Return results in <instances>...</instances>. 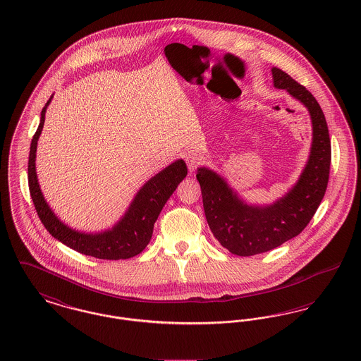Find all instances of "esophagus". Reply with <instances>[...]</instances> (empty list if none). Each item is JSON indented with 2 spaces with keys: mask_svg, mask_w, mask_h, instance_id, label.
<instances>
[{
  "mask_svg": "<svg viewBox=\"0 0 361 361\" xmlns=\"http://www.w3.org/2000/svg\"><path fill=\"white\" fill-rule=\"evenodd\" d=\"M202 155L196 154V153H190L187 155L185 161H187V165H188L189 173H193L196 171V168L202 164Z\"/></svg>",
  "mask_w": 361,
  "mask_h": 361,
  "instance_id": "esophagus-1",
  "label": "esophagus"
}]
</instances>
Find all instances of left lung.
<instances>
[{
  "label": "left lung",
  "mask_w": 361,
  "mask_h": 361,
  "mask_svg": "<svg viewBox=\"0 0 361 361\" xmlns=\"http://www.w3.org/2000/svg\"><path fill=\"white\" fill-rule=\"evenodd\" d=\"M274 86L286 89L309 109L312 142L309 161L283 197L272 204H247L221 174L199 168L207 222L214 237L230 253L255 256L272 250L300 234L321 204L329 181L331 146L325 115L315 97L286 71L272 68Z\"/></svg>",
  "instance_id": "obj_1"
}]
</instances>
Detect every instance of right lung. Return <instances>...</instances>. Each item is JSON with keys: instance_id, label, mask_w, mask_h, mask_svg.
Wrapping results in <instances>:
<instances>
[{"instance_id": "right-lung-1", "label": "right lung", "mask_w": 361, "mask_h": 361, "mask_svg": "<svg viewBox=\"0 0 361 361\" xmlns=\"http://www.w3.org/2000/svg\"><path fill=\"white\" fill-rule=\"evenodd\" d=\"M51 99L52 96L42 109L40 123L31 142L28 159L30 193L42 224L55 240L85 256L100 259H126L137 256L152 240L155 221L165 203L178 184L185 178L188 173L185 162L183 159H177L152 177L137 190L121 221L112 228L100 233L74 230L54 214L42 193L36 176V146L44 126L46 109L51 103Z\"/></svg>"}]
</instances>
